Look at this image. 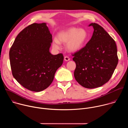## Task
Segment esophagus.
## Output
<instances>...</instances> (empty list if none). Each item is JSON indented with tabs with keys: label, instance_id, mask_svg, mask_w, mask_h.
Listing matches in <instances>:
<instances>
[{
	"label": "esophagus",
	"instance_id": "1",
	"mask_svg": "<svg viewBox=\"0 0 128 128\" xmlns=\"http://www.w3.org/2000/svg\"><path fill=\"white\" fill-rule=\"evenodd\" d=\"M70 60V59L68 57H67V56H65V57H64V60L66 61H69Z\"/></svg>",
	"mask_w": 128,
	"mask_h": 128
}]
</instances>
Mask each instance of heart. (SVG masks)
I'll use <instances>...</instances> for the list:
<instances>
[{
    "label": "heart",
    "instance_id": "obj_1",
    "mask_svg": "<svg viewBox=\"0 0 128 128\" xmlns=\"http://www.w3.org/2000/svg\"><path fill=\"white\" fill-rule=\"evenodd\" d=\"M88 38V34L84 28L71 27L58 33L57 38L52 40V46L59 49L61 43H66L65 48L70 52H76L80 50Z\"/></svg>",
    "mask_w": 128,
    "mask_h": 128
}]
</instances>
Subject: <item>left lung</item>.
Masks as SVG:
<instances>
[{"instance_id": "obj_1", "label": "left lung", "mask_w": 128, "mask_h": 128, "mask_svg": "<svg viewBox=\"0 0 128 128\" xmlns=\"http://www.w3.org/2000/svg\"><path fill=\"white\" fill-rule=\"evenodd\" d=\"M94 32L86 46L73 56L76 63L74 76L82 86L100 87L111 78L118 63L115 41L101 26L90 23Z\"/></svg>"}]
</instances>
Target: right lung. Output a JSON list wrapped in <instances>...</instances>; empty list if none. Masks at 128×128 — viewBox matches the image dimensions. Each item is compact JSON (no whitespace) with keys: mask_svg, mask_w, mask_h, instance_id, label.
Here are the masks:
<instances>
[{"mask_svg":"<svg viewBox=\"0 0 128 128\" xmlns=\"http://www.w3.org/2000/svg\"><path fill=\"white\" fill-rule=\"evenodd\" d=\"M52 35L46 23H33L17 35L10 50L12 74L26 88L38 92L52 82L62 65V54L50 52Z\"/></svg>","mask_w":128,"mask_h":128,"instance_id":"obj_1","label":"right lung"}]
</instances>
